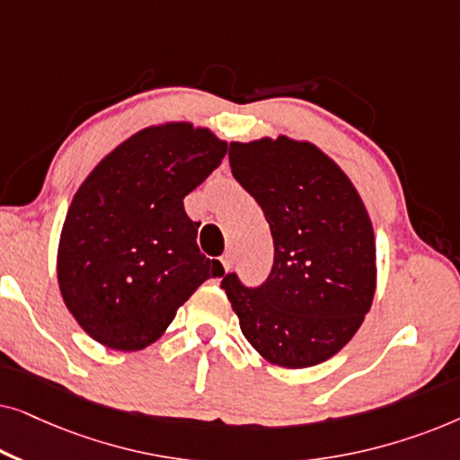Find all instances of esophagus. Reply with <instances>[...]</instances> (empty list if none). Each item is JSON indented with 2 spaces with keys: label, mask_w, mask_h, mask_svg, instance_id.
Returning <instances> with one entry per match:
<instances>
[{
  "label": "esophagus",
  "mask_w": 460,
  "mask_h": 460,
  "mask_svg": "<svg viewBox=\"0 0 460 460\" xmlns=\"http://www.w3.org/2000/svg\"><path fill=\"white\" fill-rule=\"evenodd\" d=\"M222 266H224L226 272H228V270L232 268V255H230V253H226V255L222 257Z\"/></svg>",
  "instance_id": "1"
}]
</instances>
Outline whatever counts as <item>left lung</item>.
<instances>
[{"instance_id":"8db88e82","label":"left lung","mask_w":460,"mask_h":460,"mask_svg":"<svg viewBox=\"0 0 460 460\" xmlns=\"http://www.w3.org/2000/svg\"><path fill=\"white\" fill-rule=\"evenodd\" d=\"M228 156L270 224L274 266L257 288L236 274H226L222 288L263 360L316 367L356 335L373 305L376 249L367 207L343 169L310 142H230Z\"/></svg>"}]
</instances>
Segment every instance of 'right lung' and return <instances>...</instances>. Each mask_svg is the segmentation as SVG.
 I'll return each mask as SVG.
<instances>
[{
	"label": "right lung",
	"mask_w": 460,
	"mask_h": 460,
	"mask_svg": "<svg viewBox=\"0 0 460 460\" xmlns=\"http://www.w3.org/2000/svg\"><path fill=\"white\" fill-rule=\"evenodd\" d=\"M226 153L228 142L207 128L153 125L106 155L75 192L56 270L68 312L98 343L148 348L207 279L224 276L199 251L184 197Z\"/></svg>",
	"instance_id": "add662e5"
}]
</instances>
